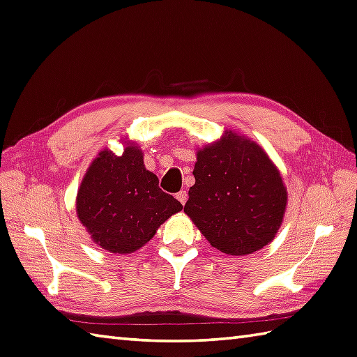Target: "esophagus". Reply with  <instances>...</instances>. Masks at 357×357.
Listing matches in <instances>:
<instances>
[{
	"instance_id": "esophagus-1",
	"label": "esophagus",
	"mask_w": 357,
	"mask_h": 357,
	"mask_svg": "<svg viewBox=\"0 0 357 357\" xmlns=\"http://www.w3.org/2000/svg\"><path fill=\"white\" fill-rule=\"evenodd\" d=\"M176 199L181 203V205H185L186 200H188V195H186V191H180L176 194Z\"/></svg>"
}]
</instances>
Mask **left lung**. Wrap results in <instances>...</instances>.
<instances>
[{"instance_id": "1", "label": "left lung", "mask_w": 357, "mask_h": 357, "mask_svg": "<svg viewBox=\"0 0 357 357\" xmlns=\"http://www.w3.org/2000/svg\"><path fill=\"white\" fill-rule=\"evenodd\" d=\"M185 213L214 248L245 256L278 234L287 208L279 169L256 142L227 130L197 151Z\"/></svg>"}]
</instances>
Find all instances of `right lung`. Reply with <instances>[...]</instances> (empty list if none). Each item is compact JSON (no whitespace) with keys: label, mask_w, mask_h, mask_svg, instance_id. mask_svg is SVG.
Here are the masks:
<instances>
[{"label":"right lung","mask_w":357,"mask_h":357,"mask_svg":"<svg viewBox=\"0 0 357 357\" xmlns=\"http://www.w3.org/2000/svg\"><path fill=\"white\" fill-rule=\"evenodd\" d=\"M181 203L158 188L143 152L126 143L121 155L103 149L87 168L77 194V215L93 242L114 254L140 250Z\"/></svg>","instance_id":"right-lung-1"}]
</instances>
